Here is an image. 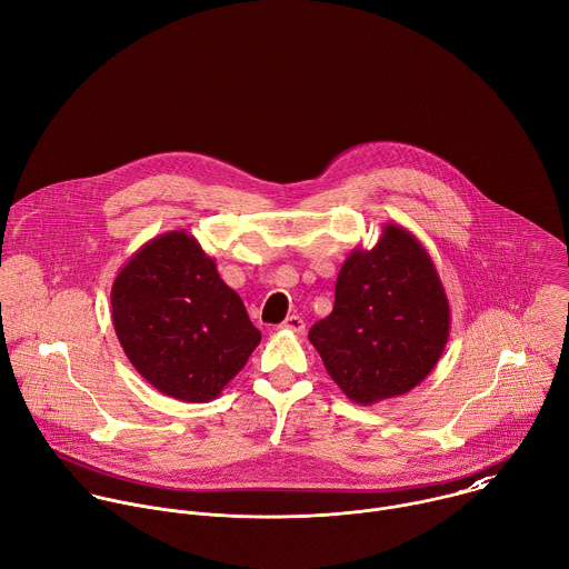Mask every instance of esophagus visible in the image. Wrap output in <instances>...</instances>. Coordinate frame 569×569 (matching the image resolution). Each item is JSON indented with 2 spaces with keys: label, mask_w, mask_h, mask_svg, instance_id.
Wrapping results in <instances>:
<instances>
[{
  "label": "esophagus",
  "mask_w": 569,
  "mask_h": 569,
  "mask_svg": "<svg viewBox=\"0 0 569 569\" xmlns=\"http://www.w3.org/2000/svg\"><path fill=\"white\" fill-rule=\"evenodd\" d=\"M279 328L290 330V332H301V330L306 328V323H303V319H301L299 315H288V317H286V321H283Z\"/></svg>",
  "instance_id": "1"
}]
</instances>
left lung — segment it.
<instances>
[{"mask_svg": "<svg viewBox=\"0 0 569 569\" xmlns=\"http://www.w3.org/2000/svg\"><path fill=\"white\" fill-rule=\"evenodd\" d=\"M449 328V299L427 248L385 223L370 250L346 257L332 312L308 339L343 396L368 407L416 389L440 361Z\"/></svg>", "mask_w": 569, "mask_h": 569, "instance_id": "left-lung-1", "label": "left lung"}]
</instances>
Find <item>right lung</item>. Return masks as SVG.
I'll use <instances>...</instances> for the list:
<instances>
[{
	"label": "right lung",
	"mask_w": 569,
	"mask_h": 569,
	"mask_svg": "<svg viewBox=\"0 0 569 569\" xmlns=\"http://www.w3.org/2000/svg\"><path fill=\"white\" fill-rule=\"evenodd\" d=\"M111 321L144 380L192 405L219 398L261 341L241 297L184 230L147 241L120 268Z\"/></svg>",
	"instance_id": "add662e5"
}]
</instances>
